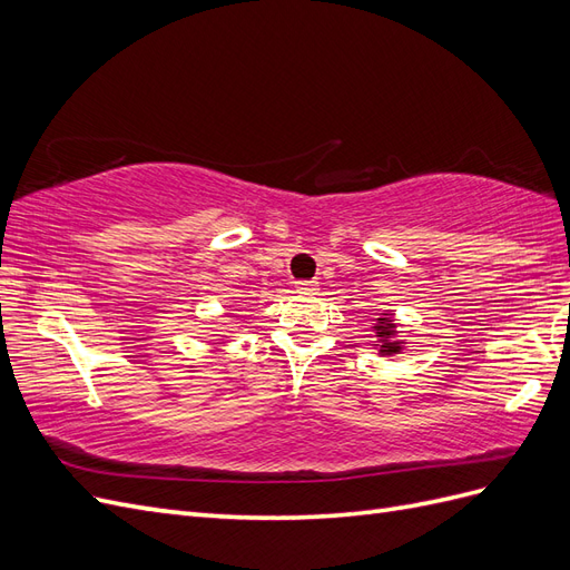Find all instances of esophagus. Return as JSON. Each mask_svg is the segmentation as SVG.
<instances>
[{"mask_svg":"<svg viewBox=\"0 0 570 570\" xmlns=\"http://www.w3.org/2000/svg\"><path fill=\"white\" fill-rule=\"evenodd\" d=\"M297 295H304V297H312V295H318V283L316 281H302L297 283Z\"/></svg>","mask_w":570,"mask_h":570,"instance_id":"esophagus-1","label":"esophagus"}]
</instances>
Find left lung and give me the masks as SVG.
I'll return each instance as SVG.
<instances>
[{
  "label": "left lung",
  "instance_id": "8db88e82",
  "mask_svg": "<svg viewBox=\"0 0 570 570\" xmlns=\"http://www.w3.org/2000/svg\"><path fill=\"white\" fill-rule=\"evenodd\" d=\"M373 333H375L373 347L377 350V354H381V356H396V354H402V350L406 347V342L400 337V333H402L400 323H396V318H394L390 308H387V312L375 316Z\"/></svg>",
  "mask_w": 570,
  "mask_h": 570
}]
</instances>
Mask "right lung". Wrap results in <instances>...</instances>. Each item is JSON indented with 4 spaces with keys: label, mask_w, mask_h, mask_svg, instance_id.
<instances>
[{
    "label": "right lung",
    "mask_w": 570,
    "mask_h": 570,
    "mask_svg": "<svg viewBox=\"0 0 570 570\" xmlns=\"http://www.w3.org/2000/svg\"><path fill=\"white\" fill-rule=\"evenodd\" d=\"M220 337H223V335H220Z\"/></svg>",
    "instance_id": "right-lung-1"
}]
</instances>
